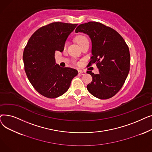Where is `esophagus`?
I'll use <instances>...</instances> for the list:
<instances>
[{"mask_svg": "<svg viewBox=\"0 0 152 152\" xmlns=\"http://www.w3.org/2000/svg\"><path fill=\"white\" fill-rule=\"evenodd\" d=\"M78 73L79 75H86V72L85 71H83V70H78Z\"/></svg>", "mask_w": 152, "mask_h": 152, "instance_id": "1", "label": "esophagus"}]
</instances>
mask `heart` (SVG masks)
<instances>
[{
    "instance_id": "1",
    "label": "heart",
    "mask_w": 152,
    "mask_h": 152,
    "mask_svg": "<svg viewBox=\"0 0 152 152\" xmlns=\"http://www.w3.org/2000/svg\"><path fill=\"white\" fill-rule=\"evenodd\" d=\"M77 41L78 42V43L80 44L81 45H83V44H84L85 42H89L88 41V39H87L85 36H83V35H79L77 37ZM67 45V42H65V46L66 47Z\"/></svg>"
}]
</instances>
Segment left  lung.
<instances>
[{
    "label": "left lung",
    "mask_w": 152,
    "mask_h": 152,
    "mask_svg": "<svg viewBox=\"0 0 152 152\" xmlns=\"http://www.w3.org/2000/svg\"><path fill=\"white\" fill-rule=\"evenodd\" d=\"M76 33L89 36L92 54L88 66L96 64L99 73H87L92 81L87 86L88 91L100 99L113 97L121 89L130 69V53L124 39L115 29L103 24L90 21L79 25Z\"/></svg>",
    "instance_id": "obj_1"
}]
</instances>
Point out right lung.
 Listing matches in <instances>:
<instances>
[{"instance_id": "right-lung-1", "label": "right lung", "mask_w": 152, "mask_h": 152, "mask_svg": "<svg viewBox=\"0 0 152 152\" xmlns=\"http://www.w3.org/2000/svg\"><path fill=\"white\" fill-rule=\"evenodd\" d=\"M77 24L54 22L44 26L31 36L23 60L29 82L43 96L54 99L65 94L77 71L61 68L55 63V51L63 52L66 39Z\"/></svg>"}]
</instances>
